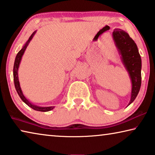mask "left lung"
Masks as SVG:
<instances>
[{"instance_id": "8db88e82", "label": "left lung", "mask_w": 155, "mask_h": 155, "mask_svg": "<svg viewBox=\"0 0 155 155\" xmlns=\"http://www.w3.org/2000/svg\"><path fill=\"white\" fill-rule=\"evenodd\" d=\"M113 38L120 55L121 61L128 72L131 82L130 100L127 106L137 96L141 84V59L137 46L129 35L120 29H115Z\"/></svg>"}]
</instances>
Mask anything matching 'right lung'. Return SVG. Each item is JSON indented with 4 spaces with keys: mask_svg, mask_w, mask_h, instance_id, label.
I'll use <instances>...</instances> for the list:
<instances>
[{
    "mask_svg": "<svg viewBox=\"0 0 155 155\" xmlns=\"http://www.w3.org/2000/svg\"><path fill=\"white\" fill-rule=\"evenodd\" d=\"M36 31H34V33H33V34L31 35V36L29 38V39L27 40V41L25 42V44L23 45V47H22V49H20V51L18 53L16 56V58H15L14 69H13L14 82L15 88H16V90L17 91L19 97H20V99H21L23 102H25L28 106H29L30 108H33L35 110L41 111V112H48V111L53 110V109L55 108V106H37L35 104H32L31 101L28 100L25 97V96L24 95L23 93H22V91L21 87H20L19 79H18V68H19L20 62H21L22 57V55H23L27 46L29 45V42H31V40H32L33 37L34 36V35L35 34Z\"/></svg>",
    "mask_w": 155,
    "mask_h": 155,
    "instance_id": "right-lung-1",
    "label": "right lung"
}]
</instances>
